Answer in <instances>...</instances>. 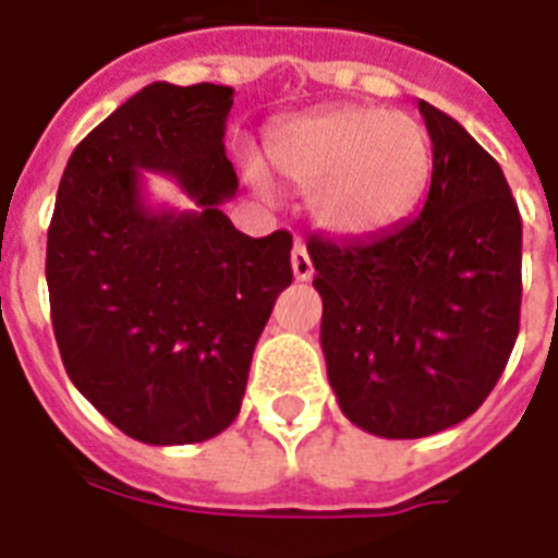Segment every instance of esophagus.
Returning a JSON list of instances; mask_svg holds the SVG:
<instances>
[{
	"mask_svg": "<svg viewBox=\"0 0 558 558\" xmlns=\"http://www.w3.org/2000/svg\"><path fill=\"white\" fill-rule=\"evenodd\" d=\"M291 270H294L296 282H308L314 276V264L308 258V253H305L303 244H296L294 253H291Z\"/></svg>",
	"mask_w": 558,
	"mask_h": 558,
	"instance_id": "obj_1",
	"label": "esophagus"
}]
</instances>
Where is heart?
Here are the masks:
<instances>
[{
    "label": "heart",
    "mask_w": 558,
    "mask_h": 558,
    "mask_svg": "<svg viewBox=\"0 0 558 558\" xmlns=\"http://www.w3.org/2000/svg\"><path fill=\"white\" fill-rule=\"evenodd\" d=\"M264 155L284 184L308 191L314 223L341 238L403 220L433 173L426 129L383 108H338L276 123Z\"/></svg>",
    "instance_id": "obj_1"
}]
</instances>
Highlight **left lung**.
<instances>
[{"instance_id": "8db88e82", "label": "left lung", "mask_w": 558, "mask_h": 558, "mask_svg": "<svg viewBox=\"0 0 558 558\" xmlns=\"http://www.w3.org/2000/svg\"><path fill=\"white\" fill-rule=\"evenodd\" d=\"M433 182L421 215L371 238L308 241L320 347L341 412L379 438L471 417L521 324V215L500 165L423 102Z\"/></svg>"}]
</instances>
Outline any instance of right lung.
<instances>
[{"label":"right lung","mask_w":558,"mask_h":558,"mask_svg":"<svg viewBox=\"0 0 558 558\" xmlns=\"http://www.w3.org/2000/svg\"><path fill=\"white\" fill-rule=\"evenodd\" d=\"M234 90L153 82L75 146L46 241L52 329L66 376L120 433L155 447L215 438L238 417L291 234L250 238L220 205ZM144 172L194 209L153 206Z\"/></svg>","instance_id":"1"}]
</instances>
